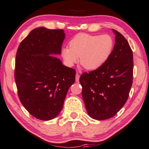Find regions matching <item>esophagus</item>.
<instances>
[{"label": "esophagus", "instance_id": "1", "mask_svg": "<svg viewBox=\"0 0 149 149\" xmlns=\"http://www.w3.org/2000/svg\"><path fill=\"white\" fill-rule=\"evenodd\" d=\"M79 75L76 73L75 74V81L76 82H79Z\"/></svg>", "mask_w": 149, "mask_h": 149}]
</instances>
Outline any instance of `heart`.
Returning <instances> with one entry per match:
<instances>
[{
    "mask_svg": "<svg viewBox=\"0 0 149 149\" xmlns=\"http://www.w3.org/2000/svg\"><path fill=\"white\" fill-rule=\"evenodd\" d=\"M113 47L114 41L109 35L79 33L71 40L70 47L62 49L61 55L69 67H72L79 58V63L86 70H95L107 61Z\"/></svg>",
    "mask_w": 149,
    "mask_h": 149,
    "instance_id": "b5f03b06",
    "label": "heart"
}]
</instances>
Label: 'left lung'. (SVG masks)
<instances>
[{
  "mask_svg": "<svg viewBox=\"0 0 149 149\" xmlns=\"http://www.w3.org/2000/svg\"><path fill=\"white\" fill-rule=\"evenodd\" d=\"M115 44L100 68L84 73L79 78L88 114L92 118L109 119L123 107L132 84L133 54L123 35L112 29Z\"/></svg>",
  "mask_w": 149,
  "mask_h": 149,
  "instance_id": "8db88e82",
  "label": "left lung"
}]
</instances>
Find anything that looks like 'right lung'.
I'll use <instances>...</instances> for the list:
<instances>
[{
	"label": "right lung",
	"instance_id": "add662e5",
	"mask_svg": "<svg viewBox=\"0 0 149 149\" xmlns=\"http://www.w3.org/2000/svg\"><path fill=\"white\" fill-rule=\"evenodd\" d=\"M65 34L63 29L38 27L18 48L15 78L21 102L33 116L50 120L58 116L75 71L53 55H60Z\"/></svg>",
	"mask_w": 149,
	"mask_h": 149
}]
</instances>
